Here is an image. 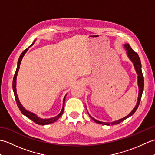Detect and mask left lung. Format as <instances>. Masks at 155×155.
I'll use <instances>...</instances> for the list:
<instances>
[{"instance_id": "1", "label": "left lung", "mask_w": 155, "mask_h": 155, "mask_svg": "<svg viewBox=\"0 0 155 155\" xmlns=\"http://www.w3.org/2000/svg\"><path fill=\"white\" fill-rule=\"evenodd\" d=\"M124 47L126 48L127 50V55L128 57H129V58L133 62L134 68H135V70L137 73L138 74V84H139V97H138V101L137 105L135 106V107L134 108V109L130 112V113L129 114H128L127 117H124L123 118H121V119L117 120V121H114L113 123H103V122H101L95 120L94 118H93V117H91L92 119H93L95 123H98V124H104V125H114V124H118L120 123L121 122H123V120H124L125 119H127L128 117H130V116L135 113V111L137 110V109L139 107V105L140 104V102L141 100V97H142V94L143 92V89H144V77H143V74L142 72V70H141V62H140V58L139 57V55L136 52H134L133 48L130 47V45L128 44H126L124 45Z\"/></svg>"}]
</instances>
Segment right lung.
<instances>
[{
  "label": "right lung",
  "instance_id": "add662e5",
  "mask_svg": "<svg viewBox=\"0 0 155 155\" xmlns=\"http://www.w3.org/2000/svg\"><path fill=\"white\" fill-rule=\"evenodd\" d=\"M35 42V41L33 42V43H32L31 46H32V45H33ZM31 46H30V47H31ZM28 48H27V49H25V50L22 52L21 56H20V57L18 58V61L17 68H16L15 74L14 75V78H13L12 88H13V91H14L15 98V100H16V104H17V106H18V108H19L20 110H21V112L23 114L25 115V116L27 117H28L29 119H31V120L35 122V123H37V124H39V125H45V124H51V123H54L55 121H57L58 119V118L61 117V115L62 114V113H63L64 108V101H65V97H66V96L64 98L63 106H62V110L61 112V113L59 114L58 115H57V117H53V118H48V119H42V118H40L39 117H38L37 115H35V114L31 113V112H28L27 110H25V108L22 106L21 103H20L19 100H18V98L17 94H16V76H17V74H18V69H19V67H20V64H21V61H22V57H24L25 54L26 53V52L28 51Z\"/></svg>",
  "mask_w": 155,
  "mask_h": 155
}]
</instances>
